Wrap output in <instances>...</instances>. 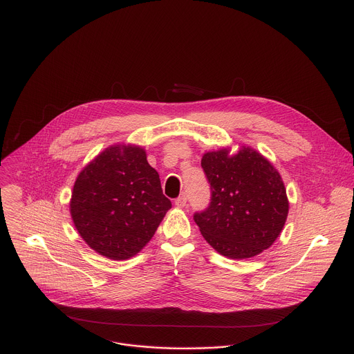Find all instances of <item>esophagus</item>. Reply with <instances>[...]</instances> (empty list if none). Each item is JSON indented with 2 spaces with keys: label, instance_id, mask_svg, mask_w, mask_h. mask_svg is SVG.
<instances>
[{
  "label": "esophagus",
  "instance_id": "1",
  "mask_svg": "<svg viewBox=\"0 0 354 354\" xmlns=\"http://www.w3.org/2000/svg\"><path fill=\"white\" fill-rule=\"evenodd\" d=\"M176 206L177 207H184V206H187V196L185 195H181V196H178L177 199H176Z\"/></svg>",
  "mask_w": 354,
  "mask_h": 354
}]
</instances>
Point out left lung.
Returning a JSON list of instances; mask_svg holds the SVG:
<instances>
[{
    "label": "left lung",
    "instance_id": "left-lung-1",
    "mask_svg": "<svg viewBox=\"0 0 354 354\" xmlns=\"http://www.w3.org/2000/svg\"><path fill=\"white\" fill-rule=\"evenodd\" d=\"M201 166L210 185V203L195 212L201 234L218 253L249 259L268 249L288 216V198L279 173L257 151L243 147L207 152Z\"/></svg>",
    "mask_w": 354,
    "mask_h": 354
}]
</instances>
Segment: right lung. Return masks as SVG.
Masks as SVG:
<instances>
[{
	"label": "right lung",
	"mask_w": 354,
	"mask_h": 354,
	"mask_svg": "<svg viewBox=\"0 0 354 354\" xmlns=\"http://www.w3.org/2000/svg\"><path fill=\"white\" fill-rule=\"evenodd\" d=\"M170 199L140 147L113 145L79 174L71 201L76 230L97 253L112 260L137 254L153 236Z\"/></svg>",
	"instance_id": "add662e5"
}]
</instances>
